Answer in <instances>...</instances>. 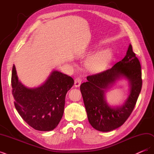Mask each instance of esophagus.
I'll list each match as a JSON object with an SVG mask.
<instances>
[{"label":"esophagus","mask_w":154,"mask_h":154,"mask_svg":"<svg viewBox=\"0 0 154 154\" xmlns=\"http://www.w3.org/2000/svg\"><path fill=\"white\" fill-rule=\"evenodd\" d=\"M82 80L80 78H76L75 79V80H74V86H75V87H80L82 83Z\"/></svg>","instance_id":"esophagus-1"}]
</instances>
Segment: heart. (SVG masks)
<instances>
[{"label":"heart","instance_id":"heart-1","mask_svg":"<svg viewBox=\"0 0 154 154\" xmlns=\"http://www.w3.org/2000/svg\"><path fill=\"white\" fill-rule=\"evenodd\" d=\"M112 57L111 51L105 49L98 51L88 59L87 67L91 71L97 72L104 69L109 62Z\"/></svg>","mask_w":154,"mask_h":154}]
</instances>
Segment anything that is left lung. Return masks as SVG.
Listing matches in <instances>:
<instances>
[{
	"label": "left lung",
	"instance_id": "left-lung-1",
	"mask_svg": "<svg viewBox=\"0 0 154 154\" xmlns=\"http://www.w3.org/2000/svg\"><path fill=\"white\" fill-rule=\"evenodd\" d=\"M122 77L130 83V94L122 106L112 107L106 103V90ZM80 85L88 122L101 132H110L121 127L132 112L141 91V67L130 44L125 58L111 69L87 77Z\"/></svg>",
	"mask_w": 154,
	"mask_h": 154
}]
</instances>
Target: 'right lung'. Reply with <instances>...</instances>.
<instances>
[{
	"label": "right lung",
	"instance_id": "obj_1",
	"mask_svg": "<svg viewBox=\"0 0 154 154\" xmlns=\"http://www.w3.org/2000/svg\"><path fill=\"white\" fill-rule=\"evenodd\" d=\"M74 83L71 76L53 71L42 85L27 88L18 80L13 65L11 86L15 108L32 128L39 131L53 130L62 118L66 96Z\"/></svg>",
	"mask_w": 154,
	"mask_h": 154
}]
</instances>
